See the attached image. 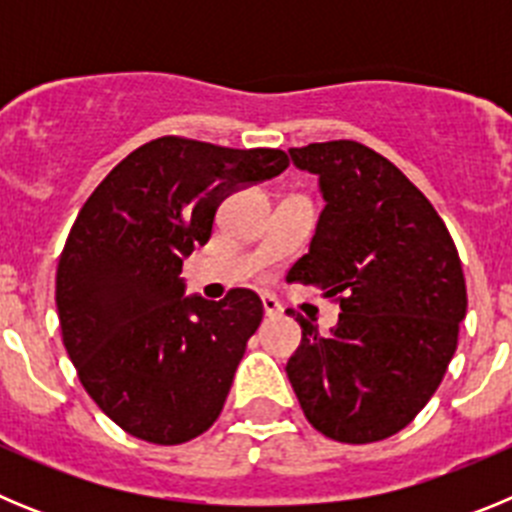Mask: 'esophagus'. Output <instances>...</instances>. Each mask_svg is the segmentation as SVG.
I'll list each match as a JSON object with an SVG mask.
<instances>
[{
  "instance_id": "1",
  "label": "esophagus",
  "mask_w": 512,
  "mask_h": 512,
  "mask_svg": "<svg viewBox=\"0 0 512 512\" xmlns=\"http://www.w3.org/2000/svg\"><path fill=\"white\" fill-rule=\"evenodd\" d=\"M261 302H264L266 318H277V315H282V305H279V302H277V297L264 295V297H261Z\"/></svg>"
}]
</instances>
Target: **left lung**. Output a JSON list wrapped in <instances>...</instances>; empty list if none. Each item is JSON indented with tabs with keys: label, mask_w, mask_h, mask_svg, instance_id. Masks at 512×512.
<instances>
[{
	"label": "left lung",
	"mask_w": 512,
	"mask_h": 512,
	"mask_svg": "<svg viewBox=\"0 0 512 512\" xmlns=\"http://www.w3.org/2000/svg\"><path fill=\"white\" fill-rule=\"evenodd\" d=\"M318 176L325 207L287 282L338 297L323 336L297 315L302 341L287 377L312 428L341 443L402 431L438 390L467 315V284L449 230L392 161L356 140L289 148Z\"/></svg>",
	"instance_id": "8db88e82"
}]
</instances>
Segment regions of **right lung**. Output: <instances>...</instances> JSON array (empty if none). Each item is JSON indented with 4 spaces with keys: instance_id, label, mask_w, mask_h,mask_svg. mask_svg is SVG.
Instances as JSON below:
<instances>
[{
    "instance_id": "add662e5",
    "label": "right lung",
    "mask_w": 512,
    "mask_h": 512,
    "mask_svg": "<svg viewBox=\"0 0 512 512\" xmlns=\"http://www.w3.org/2000/svg\"><path fill=\"white\" fill-rule=\"evenodd\" d=\"M289 166L274 148L156 138L92 192L63 246L56 307L84 390L122 431L192 441L217 420L264 305L184 295L182 264L210 241L220 202Z\"/></svg>"
}]
</instances>
